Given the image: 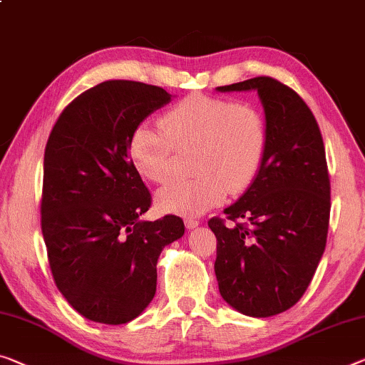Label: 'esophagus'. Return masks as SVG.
<instances>
[{"label": "esophagus", "mask_w": 365, "mask_h": 365, "mask_svg": "<svg viewBox=\"0 0 365 365\" xmlns=\"http://www.w3.org/2000/svg\"><path fill=\"white\" fill-rule=\"evenodd\" d=\"M184 225L189 230H194L195 227H199V220H195V218H186V220H184Z\"/></svg>", "instance_id": "1"}]
</instances>
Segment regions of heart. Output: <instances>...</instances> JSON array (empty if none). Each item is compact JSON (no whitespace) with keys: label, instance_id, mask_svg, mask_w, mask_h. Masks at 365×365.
<instances>
[{"label":"heart","instance_id":"heart-1","mask_svg":"<svg viewBox=\"0 0 365 365\" xmlns=\"http://www.w3.org/2000/svg\"><path fill=\"white\" fill-rule=\"evenodd\" d=\"M161 128L138 125L128 140V158L140 176L166 182L176 151L192 150V178L175 179L156 192L161 210L202 215L255 181L267 148L264 115L255 106L192 93L166 112Z\"/></svg>","mask_w":365,"mask_h":365}]
</instances>
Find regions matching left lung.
Listing matches in <instances>:
<instances>
[{"instance_id": "obj_1", "label": "left lung", "mask_w": 365, "mask_h": 365, "mask_svg": "<svg viewBox=\"0 0 365 365\" xmlns=\"http://www.w3.org/2000/svg\"><path fill=\"white\" fill-rule=\"evenodd\" d=\"M257 91L267 148L255 181L209 227L217 237L215 276L223 300L248 317L294 307L312 282L327 246L329 176L315 115L294 89L271 76L218 86Z\"/></svg>"}]
</instances>
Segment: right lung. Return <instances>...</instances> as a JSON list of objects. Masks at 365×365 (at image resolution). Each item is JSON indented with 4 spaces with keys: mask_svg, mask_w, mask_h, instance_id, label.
<instances>
[{
    "mask_svg": "<svg viewBox=\"0 0 365 365\" xmlns=\"http://www.w3.org/2000/svg\"><path fill=\"white\" fill-rule=\"evenodd\" d=\"M170 101L160 86L104 81L73 99L50 132L41 202L48 264L91 322L137 318L155 297L160 253L184 235L176 215L140 220L151 195L128 158L132 132Z\"/></svg>",
    "mask_w": 365,
    "mask_h": 365,
    "instance_id": "obj_1",
    "label": "right lung"
}]
</instances>
